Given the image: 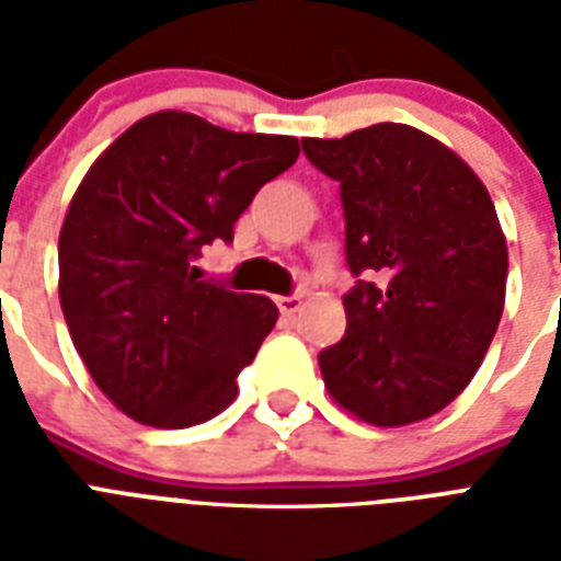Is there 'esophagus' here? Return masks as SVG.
I'll use <instances>...</instances> for the list:
<instances>
[{
    "label": "esophagus",
    "instance_id": "esophagus-1",
    "mask_svg": "<svg viewBox=\"0 0 561 561\" xmlns=\"http://www.w3.org/2000/svg\"><path fill=\"white\" fill-rule=\"evenodd\" d=\"M276 306H279V311L285 317H294L302 308V299L299 297H276Z\"/></svg>",
    "mask_w": 561,
    "mask_h": 561
}]
</instances>
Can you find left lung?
I'll return each mask as SVG.
<instances>
[{"label":"left lung","instance_id":"obj_1","mask_svg":"<svg viewBox=\"0 0 561 561\" xmlns=\"http://www.w3.org/2000/svg\"><path fill=\"white\" fill-rule=\"evenodd\" d=\"M302 151L341 183L358 276L343 341L320 352L325 390L378 427L434 416L474 378L504 314L495 203L451 148L410 125L302 139Z\"/></svg>","mask_w":561,"mask_h":561}]
</instances>
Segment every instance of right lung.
I'll use <instances>...</instances> for the list:
<instances>
[{"label":"right lung","instance_id":"right-lung-1","mask_svg":"<svg viewBox=\"0 0 561 561\" xmlns=\"http://www.w3.org/2000/svg\"><path fill=\"white\" fill-rule=\"evenodd\" d=\"M297 157V136L162 110L92 162L60 227L57 290L75 350L122 413L192 427L232 404L279 308L203 282L194 259L232 241L255 192Z\"/></svg>","mask_w":561,"mask_h":561}]
</instances>
